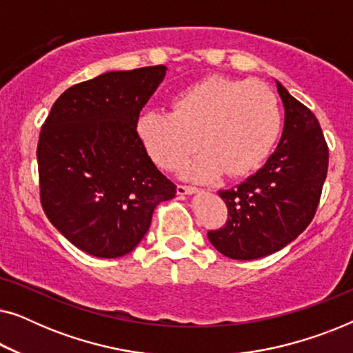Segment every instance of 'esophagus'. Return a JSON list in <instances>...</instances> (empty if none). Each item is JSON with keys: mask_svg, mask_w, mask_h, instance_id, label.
Wrapping results in <instances>:
<instances>
[{"mask_svg": "<svg viewBox=\"0 0 353 353\" xmlns=\"http://www.w3.org/2000/svg\"><path fill=\"white\" fill-rule=\"evenodd\" d=\"M176 192L180 196L192 194V192H197V188L196 186H188V185H178L176 186Z\"/></svg>", "mask_w": 353, "mask_h": 353, "instance_id": "esophagus-1", "label": "esophagus"}]
</instances>
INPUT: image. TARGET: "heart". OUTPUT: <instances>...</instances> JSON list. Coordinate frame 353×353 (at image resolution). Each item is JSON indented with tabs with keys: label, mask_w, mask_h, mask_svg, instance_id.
<instances>
[{
	"label": "heart",
	"mask_w": 353,
	"mask_h": 353,
	"mask_svg": "<svg viewBox=\"0 0 353 353\" xmlns=\"http://www.w3.org/2000/svg\"><path fill=\"white\" fill-rule=\"evenodd\" d=\"M281 109L273 91L252 80L210 77L181 91L172 114L146 112L137 123L149 157L173 170L199 146L181 173L192 180L243 178L257 170L278 141Z\"/></svg>",
	"instance_id": "b5f03b06"
}]
</instances>
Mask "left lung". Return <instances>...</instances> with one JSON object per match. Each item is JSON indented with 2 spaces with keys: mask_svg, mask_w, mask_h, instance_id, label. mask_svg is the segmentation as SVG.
Instances as JSON below:
<instances>
[{
  "mask_svg": "<svg viewBox=\"0 0 353 353\" xmlns=\"http://www.w3.org/2000/svg\"><path fill=\"white\" fill-rule=\"evenodd\" d=\"M286 120L267 163L231 190L219 191L226 223L207 236L225 257L254 260L283 249L310 225L326 180L330 151L315 114L281 83Z\"/></svg>",
  "mask_w": 353,
  "mask_h": 353,
  "instance_id": "obj_1",
  "label": "left lung"
}]
</instances>
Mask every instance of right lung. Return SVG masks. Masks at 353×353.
<instances>
[{
    "label": "right lung",
    "instance_id": "add662e5",
    "mask_svg": "<svg viewBox=\"0 0 353 353\" xmlns=\"http://www.w3.org/2000/svg\"><path fill=\"white\" fill-rule=\"evenodd\" d=\"M165 65L108 72L65 90L43 123L37 159L48 220L75 248L99 259L132 252L154 209L176 186L138 137L144 104Z\"/></svg>",
    "mask_w": 353,
    "mask_h": 353
}]
</instances>
